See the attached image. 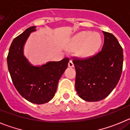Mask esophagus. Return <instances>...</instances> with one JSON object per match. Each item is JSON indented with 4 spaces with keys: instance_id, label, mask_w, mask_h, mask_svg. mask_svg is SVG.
Returning a JSON list of instances; mask_svg holds the SVG:
<instances>
[{
    "instance_id": "34e87169",
    "label": "esophagus",
    "mask_w": 130,
    "mask_h": 130,
    "mask_svg": "<svg viewBox=\"0 0 130 130\" xmlns=\"http://www.w3.org/2000/svg\"><path fill=\"white\" fill-rule=\"evenodd\" d=\"M68 66H69V67H71V68H72V67H73V66H74V64H73V62H72V60H70L69 61Z\"/></svg>"
}]
</instances>
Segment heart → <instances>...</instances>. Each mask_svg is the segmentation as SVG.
Returning a JSON list of instances; mask_svg holds the SVG:
<instances>
[{
  "label": "heart",
  "instance_id": "heart-1",
  "mask_svg": "<svg viewBox=\"0 0 130 130\" xmlns=\"http://www.w3.org/2000/svg\"><path fill=\"white\" fill-rule=\"evenodd\" d=\"M72 46L77 47L81 46L79 50V55L82 57H89L98 51L102 44V38L98 33L83 31L78 33L72 41Z\"/></svg>",
  "mask_w": 130,
  "mask_h": 130
}]
</instances>
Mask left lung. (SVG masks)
Instances as JSON below:
<instances>
[{
    "label": "left lung",
    "instance_id": "8db88e82",
    "mask_svg": "<svg viewBox=\"0 0 130 130\" xmlns=\"http://www.w3.org/2000/svg\"><path fill=\"white\" fill-rule=\"evenodd\" d=\"M103 33L104 43L100 51L85 58L73 57L76 71L75 90L87 102L106 98L117 86L122 72V47L113 34Z\"/></svg>",
    "mask_w": 130,
    "mask_h": 130
}]
</instances>
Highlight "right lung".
<instances>
[{"label": "right lung", "mask_w": 130, "mask_h": 130, "mask_svg": "<svg viewBox=\"0 0 130 130\" xmlns=\"http://www.w3.org/2000/svg\"><path fill=\"white\" fill-rule=\"evenodd\" d=\"M31 26L13 39L7 57L8 68L13 85L28 102L43 104L55 96L60 78L67 68L69 58L49 62L40 67L32 66L24 57L23 49L29 34L36 30Z\"/></svg>", "instance_id": "add662e5"}]
</instances>
